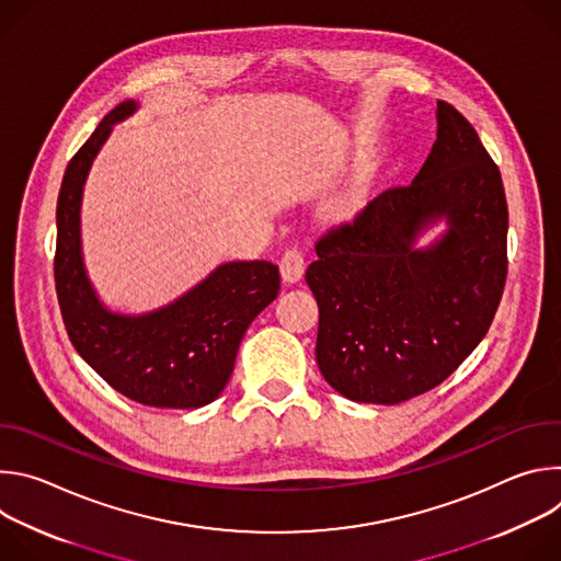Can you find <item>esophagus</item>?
I'll return each mask as SVG.
<instances>
[{
  "label": "esophagus",
  "instance_id": "obj_1",
  "mask_svg": "<svg viewBox=\"0 0 561 561\" xmlns=\"http://www.w3.org/2000/svg\"><path fill=\"white\" fill-rule=\"evenodd\" d=\"M304 271H306V257L301 251L297 249H290L282 255L279 260V273H282V279L288 282V284H295L304 277Z\"/></svg>",
  "mask_w": 561,
  "mask_h": 561
}]
</instances>
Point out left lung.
Returning <instances> with one entry per match:
<instances>
[{
    "label": "left lung",
    "instance_id": "obj_1",
    "mask_svg": "<svg viewBox=\"0 0 561 561\" xmlns=\"http://www.w3.org/2000/svg\"><path fill=\"white\" fill-rule=\"evenodd\" d=\"M446 218L447 232L416 237ZM497 164L468 119L437 102V139L413 184L377 195L317 239L306 282L319 306L317 366L344 397L399 404L439 386L497 312L508 257Z\"/></svg>",
    "mask_w": 561,
    "mask_h": 561
}]
</instances>
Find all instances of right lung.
I'll return each instance as SVG.
<instances>
[{
	"mask_svg": "<svg viewBox=\"0 0 561 561\" xmlns=\"http://www.w3.org/2000/svg\"><path fill=\"white\" fill-rule=\"evenodd\" d=\"M135 111L133 100L115 106L66 167L57 199V299L75 351L117 392L144 407L199 409L228 383L247 329L279 293V268L221 264L173 304L144 314L113 312L100 301L84 268L79 208L113 124Z\"/></svg>",
	"mask_w": 561,
	"mask_h": 561,
	"instance_id": "add662e5",
	"label": "right lung"
}]
</instances>
